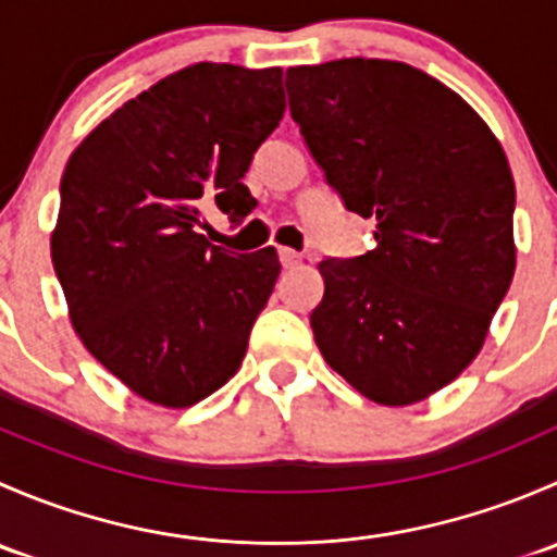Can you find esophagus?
I'll use <instances>...</instances> for the list:
<instances>
[{
  "label": "esophagus",
  "mask_w": 557,
  "mask_h": 557,
  "mask_svg": "<svg viewBox=\"0 0 557 557\" xmlns=\"http://www.w3.org/2000/svg\"><path fill=\"white\" fill-rule=\"evenodd\" d=\"M277 256H280V263H283L285 269H294L301 263V256L296 250H290V247H280Z\"/></svg>",
  "instance_id": "34e87169"
}]
</instances>
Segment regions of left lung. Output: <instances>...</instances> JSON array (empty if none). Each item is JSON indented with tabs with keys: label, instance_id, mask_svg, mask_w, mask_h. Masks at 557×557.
<instances>
[{
	"label": "left lung",
	"instance_id": "left-lung-1",
	"mask_svg": "<svg viewBox=\"0 0 557 557\" xmlns=\"http://www.w3.org/2000/svg\"><path fill=\"white\" fill-rule=\"evenodd\" d=\"M285 86L329 185L377 223L374 250L320 261L314 342L369 401H423L474 361L512 283L507 153L474 107L401 61L290 66Z\"/></svg>",
	"mask_w": 557,
	"mask_h": 557
}]
</instances>
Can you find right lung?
<instances>
[{"instance_id":"obj_1","label":"right lung","mask_w":557,"mask_h":557,"mask_svg":"<svg viewBox=\"0 0 557 557\" xmlns=\"http://www.w3.org/2000/svg\"><path fill=\"white\" fill-rule=\"evenodd\" d=\"M285 112L283 70L185 66L104 117L61 174L50 258L86 350L134 396L194 407L237 374L277 250L210 245L207 207L243 221V183Z\"/></svg>"}]
</instances>
